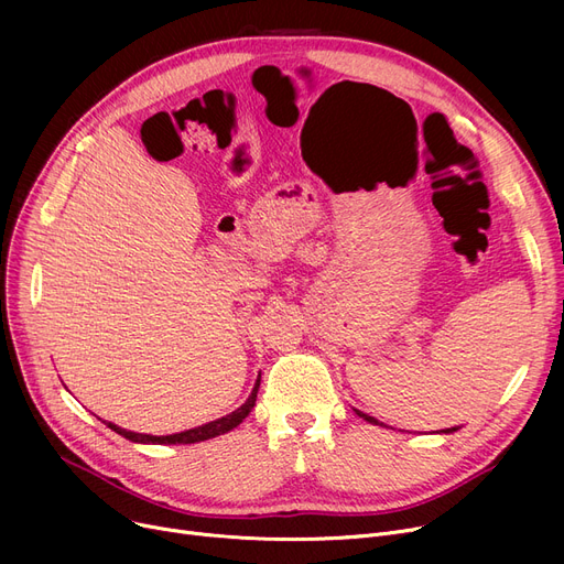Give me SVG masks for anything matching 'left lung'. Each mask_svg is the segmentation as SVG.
Instances as JSON below:
<instances>
[{
	"label": "left lung",
	"mask_w": 564,
	"mask_h": 564,
	"mask_svg": "<svg viewBox=\"0 0 564 564\" xmlns=\"http://www.w3.org/2000/svg\"><path fill=\"white\" fill-rule=\"evenodd\" d=\"M354 411H357V416L359 419H364V421H368V423H372V425H381V427H387V425H383V423H379L375 416H368V413H364V411H359V409H354ZM459 427H448V430H441L443 434H453V432H457Z\"/></svg>",
	"instance_id": "left-lung-1"
}]
</instances>
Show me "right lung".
<instances>
[{
	"mask_svg": "<svg viewBox=\"0 0 564 564\" xmlns=\"http://www.w3.org/2000/svg\"><path fill=\"white\" fill-rule=\"evenodd\" d=\"M258 389H260V375H258V379H256V383H253V391H251V395L247 398V402L242 404V406H237L235 411H230V413H226V416H221V419H217V421H210V423H205V425H198V427H194V430H185V432H177V434H166V436H153V434H139V432H130V430H123V427H118V425H113V423H107L105 421V425L109 427V430H113L116 434H121V436H126L128 441H132V443H198V441H207V438H215V436H219V434H226V432H230L232 427H237L240 425L247 416H249V411L253 409V404H256V395H258Z\"/></svg>",
	"mask_w": 564,
	"mask_h": 564,
	"instance_id": "obj_1",
	"label": "right lung"
}]
</instances>
